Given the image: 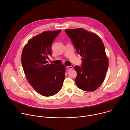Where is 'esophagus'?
I'll use <instances>...</instances> for the list:
<instances>
[{
  "label": "esophagus",
  "mask_w": 130,
  "mask_h": 130,
  "mask_svg": "<svg viewBox=\"0 0 130 130\" xmlns=\"http://www.w3.org/2000/svg\"><path fill=\"white\" fill-rule=\"evenodd\" d=\"M67 68L68 69H69V70H71V69H72V68H73V67H72V66H67Z\"/></svg>",
  "instance_id": "esophagus-1"
}]
</instances>
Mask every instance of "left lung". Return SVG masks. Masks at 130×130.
I'll use <instances>...</instances> for the list:
<instances>
[{
  "label": "left lung",
  "mask_w": 130,
  "mask_h": 130,
  "mask_svg": "<svg viewBox=\"0 0 130 130\" xmlns=\"http://www.w3.org/2000/svg\"><path fill=\"white\" fill-rule=\"evenodd\" d=\"M66 33L81 57V66H76L75 82L81 89L92 91L103 82L108 67L104 44L99 37L83 28L67 29Z\"/></svg>",
  "instance_id": "8db88e82"
}]
</instances>
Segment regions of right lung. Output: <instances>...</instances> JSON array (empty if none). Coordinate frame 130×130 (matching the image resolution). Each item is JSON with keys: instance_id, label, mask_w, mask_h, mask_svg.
<instances>
[{"instance_id": "1", "label": "right lung", "mask_w": 130, "mask_h": 130, "mask_svg": "<svg viewBox=\"0 0 130 130\" xmlns=\"http://www.w3.org/2000/svg\"><path fill=\"white\" fill-rule=\"evenodd\" d=\"M61 30L44 31L29 40L22 54V64L26 77L41 95L49 97L61 89L65 78V66L48 64L52 56L51 45Z\"/></svg>"}]
</instances>
